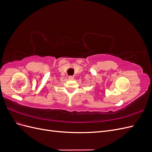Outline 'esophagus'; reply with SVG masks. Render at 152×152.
<instances>
[{"label": "esophagus", "mask_w": 152, "mask_h": 152, "mask_svg": "<svg viewBox=\"0 0 152 152\" xmlns=\"http://www.w3.org/2000/svg\"><path fill=\"white\" fill-rule=\"evenodd\" d=\"M68 79H69V80H73V77H72V76H69V77H68Z\"/></svg>", "instance_id": "esophagus-1"}]
</instances>
